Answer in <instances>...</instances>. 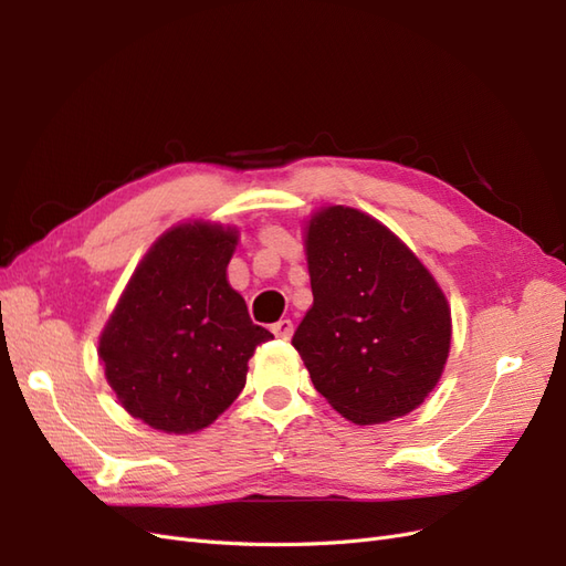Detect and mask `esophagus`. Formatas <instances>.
I'll list each match as a JSON object with an SVG mask.
<instances>
[{
	"mask_svg": "<svg viewBox=\"0 0 566 566\" xmlns=\"http://www.w3.org/2000/svg\"><path fill=\"white\" fill-rule=\"evenodd\" d=\"M271 333L276 335L279 339H290V337H293V333H295V325H293V321H290V318H281L279 323L271 325Z\"/></svg>",
	"mask_w": 566,
	"mask_h": 566,
	"instance_id": "obj_1",
	"label": "esophagus"
}]
</instances>
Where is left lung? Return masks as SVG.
<instances>
[{"instance_id":"1","label":"left lung","mask_w":566,"mask_h":566,"mask_svg":"<svg viewBox=\"0 0 566 566\" xmlns=\"http://www.w3.org/2000/svg\"><path fill=\"white\" fill-rule=\"evenodd\" d=\"M304 250L314 304L293 347L314 387L356 424L410 413L449 358L443 290L399 235L345 205L312 214Z\"/></svg>"}]
</instances>
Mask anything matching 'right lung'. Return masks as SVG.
<instances>
[{"label":"right lung","mask_w":566,"mask_h":566,"mask_svg":"<svg viewBox=\"0 0 566 566\" xmlns=\"http://www.w3.org/2000/svg\"><path fill=\"white\" fill-rule=\"evenodd\" d=\"M233 227L186 221L144 254L98 337L117 401L167 434L212 424L245 387L248 361L273 335L250 321L227 279Z\"/></svg>","instance_id":"add662e5"}]
</instances>
